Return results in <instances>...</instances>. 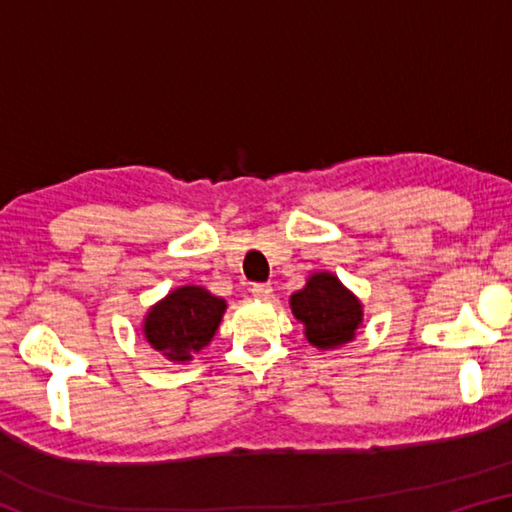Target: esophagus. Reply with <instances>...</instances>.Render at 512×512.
Returning a JSON list of instances; mask_svg holds the SVG:
<instances>
[{
	"mask_svg": "<svg viewBox=\"0 0 512 512\" xmlns=\"http://www.w3.org/2000/svg\"><path fill=\"white\" fill-rule=\"evenodd\" d=\"M250 293H253L257 300H268L273 296V287H271V284H253Z\"/></svg>",
	"mask_w": 512,
	"mask_h": 512,
	"instance_id": "obj_1",
	"label": "esophagus"
}]
</instances>
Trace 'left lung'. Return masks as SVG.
I'll use <instances>...</instances> for the list:
<instances>
[{
    "instance_id": "8db88e82",
    "label": "left lung",
    "mask_w": 512,
    "mask_h": 512,
    "mask_svg": "<svg viewBox=\"0 0 512 512\" xmlns=\"http://www.w3.org/2000/svg\"><path fill=\"white\" fill-rule=\"evenodd\" d=\"M291 311L302 325L311 345L320 350L350 343L363 323L359 298L332 273H314L305 289L291 296Z\"/></svg>"
}]
</instances>
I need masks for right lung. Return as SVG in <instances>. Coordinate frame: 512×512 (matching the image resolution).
Instances as JSON below:
<instances>
[{
  "mask_svg": "<svg viewBox=\"0 0 512 512\" xmlns=\"http://www.w3.org/2000/svg\"><path fill=\"white\" fill-rule=\"evenodd\" d=\"M225 300L203 287H180L149 309L142 332L169 361H192L219 329Z\"/></svg>",
  "mask_w": 512,
  "mask_h": 512,
  "instance_id": "right-lung-1",
  "label": "right lung"
}]
</instances>
